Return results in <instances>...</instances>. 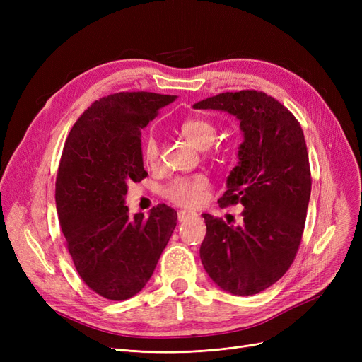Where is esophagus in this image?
<instances>
[{
	"label": "esophagus",
	"instance_id": "esophagus-1",
	"mask_svg": "<svg viewBox=\"0 0 362 362\" xmlns=\"http://www.w3.org/2000/svg\"><path fill=\"white\" fill-rule=\"evenodd\" d=\"M194 217H198V213L189 211V210H180L178 211V221L180 222H185V221H189V218H194Z\"/></svg>",
	"mask_w": 362,
	"mask_h": 362
}]
</instances>
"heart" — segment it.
Wrapping results in <instances>:
<instances>
[{
  "label": "heart",
  "instance_id": "obj_1",
  "mask_svg": "<svg viewBox=\"0 0 362 362\" xmlns=\"http://www.w3.org/2000/svg\"><path fill=\"white\" fill-rule=\"evenodd\" d=\"M184 139H187L196 148L205 149L213 145L216 139V127L204 119H192L180 128ZM160 157V148L156 139H149L145 145V158L154 164ZM208 185L206 175L194 173L190 177H177L163 187V196L170 202L181 206H198L204 202Z\"/></svg>",
  "mask_w": 362,
  "mask_h": 362
}]
</instances>
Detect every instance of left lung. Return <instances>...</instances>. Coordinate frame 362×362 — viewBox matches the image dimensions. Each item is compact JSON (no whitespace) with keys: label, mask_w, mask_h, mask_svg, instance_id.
Listing matches in <instances>:
<instances>
[{"label":"left lung","mask_w":362,"mask_h":362,"mask_svg":"<svg viewBox=\"0 0 362 362\" xmlns=\"http://www.w3.org/2000/svg\"><path fill=\"white\" fill-rule=\"evenodd\" d=\"M193 108L235 116L245 137L218 199L222 208L242 204L243 223L204 213L201 261L222 290L257 294L284 276L300 245L311 194L303 131L288 108L264 92L218 93Z\"/></svg>","instance_id":"obj_1"}]
</instances>
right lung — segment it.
Returning a JSON list of instances; mask_svg holds the SVG:
<instances>
[{"mask_svg":"<svg viewBox=\"0 0 362 362\" xmlns=\"http://www.w3.org/2000/svg\"><path fill=\"white\" fill-rule=\"evenodd\" d=\"M175 95L119 92L78 117L63 148L56 205L74 266L90 290L110 300L133 298L154 273L177 226V211L154 206L131 217L128 182L146 178L141 129Z\"/></svg>","mask_w":362,"mask_h":362,"instance_id":"obj_1","label":"right lung"}]
</instances>
